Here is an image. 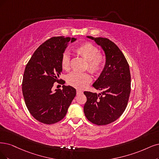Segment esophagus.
I'll return each mask as SVG.
<instances>
[{
    "instance_id": "34e87169",
    "label": "esophagus",
    "mask_w": 159,
    "mask_h": 159,
    "mask_svg": "<svg viewBox=\"0 0 159 159\" xmlns=\"http://www.w3.org/2000/svg\"><path fill=\"white\" fill-rule=\"evenodd\" d=\"M83 92L80 90H76V93H77V94H79V93H82Z\"/></svg>"
}]
</instances>
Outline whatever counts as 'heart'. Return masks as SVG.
I'll return each mask as SVG.
<instances>
[{
  "instance_id": "obj_1",
  "label": "heart",
  "mask_w": 159,
  "mask_h": 159,
  "mask_svg": "<svg viewBox=\"0 0 159 159\" xmlns=\"http://www.w3.org/2000/svg\"><path fill=\"white\" fill-rule=\"evenodd\" d=\"M75 52L87 60V67L92 73L96 75L101 73L103 70L105 63V56L99 53L98 48L91 43L86 42L75 48ZM70 58L67 52L62 54L61 57V66L65 70L69 68ZM68 84L77 89H83L92 81V76L88 72L70 73L67 78Z\"/></svg>"
}]
</instances>
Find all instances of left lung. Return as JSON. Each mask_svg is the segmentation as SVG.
I'll use <instances>...</instances> for the list:
<instances>
[{
	"label": "left lung",
	"instance_id": "8db88e82",
	"mask_svg": "<svg viewBox=\"0 0 159 159\" xmlns=\"http://www.w3.org/2000/svg\"><path fill=\"white\" fill-rule=\"evenodd\" d=\"M103 50L106 61L98 79L92 84L100 93L84 92L87 100L84 112L87 119L97 125L115 121L124 113L131 90V76L125 56L107 38L87 36Z\"/></svg>",
	"mask_w": 159,
	"mask_h": 159
}]
</instances>
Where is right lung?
<instances>
[{
	"label": "right lung",
	"mask_w": 159,
	"mask_h": 159,
	"mask_svg": "<svg viewBox=\"0 0 159 159\" xmlns=\"http://www.w3.org/2000/svg\"><path fill=\"white\" fill-rule=\"evenodd\" d=\"M76 40L50 38L35 50L25 67L22 82L25 105L34 118L44 124L52 125L62 120L76 96L75 89L70 86L63 85L62 90H52L54 83L61 80L58 78L62 71V54L69 41Z\"/></svg>",
	"instance_id": "right-lung-1"
}]
</instances>
